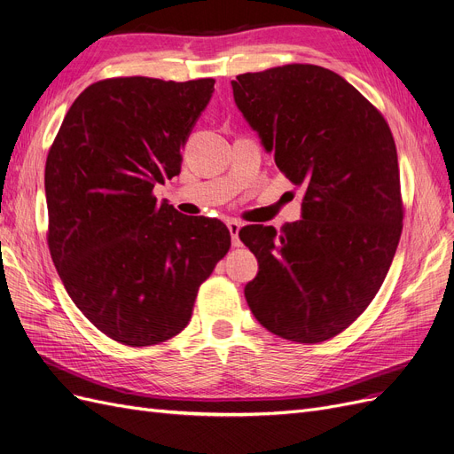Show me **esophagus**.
<instances>
[{
  "label": "esophagus",
  "mask_w": 454,
  "mask_h": 454,
  "mask_svg": "<svg viewBox=\"0 0 454 454\" xmlns=\"http://www.w3.org/2000/svg\"><path fill=\"white\" fill-rule=\"evenodd\" d=\"M240 227H242V223L237 222V220H229V222H227V229H229V232H231V240H232V246H234V247H240V244H242L240 239H239Z\"/></svg>",
  "instance_id": "34e87169"
}]
</instances>
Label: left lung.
I'll return each instance as SVG.
<instances>
[{
  "mask_svg": "<svg viewBox=\"0 0 454 454\" xmlns=\"http://www.w3.org/2000/svg\"><path fill=\"white\" fill-rule=\"evenodd\" d=\"M234 102L303 186L301 220L247 225L240 240L259 261L244 288L271 333L315 344L347 330L382 286L403 232L401 175L384 115L333 70L283 65L231 82Z\"/></svg>",
  "mask_w": 454,
  "mask_h": 454,
  "instance_id": "obj_1",
  "label": "left lung"
}]
</instances>
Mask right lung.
<instances>
[{
  "label": "right lung",
  "mask_w": 454,
  "mask_h": 454,
  "mask_svg": "<svg viewBox=\"0 0 454 454\" xmlns=\"http://www.w3.org/2000/svg\"><path fill=\"white\" fill-rule=\"evenodd\" d=\"M214 80L130 76L89 85L44 169L48 247L78 309L110 339L151 347L183 332L197 290L231 247L220 220L158 203Z\"/></svg>",
  "instance_id": "add662e5"
}]
</instances>
